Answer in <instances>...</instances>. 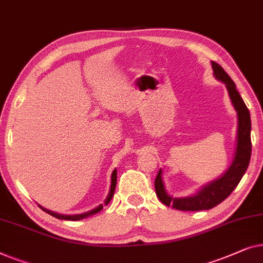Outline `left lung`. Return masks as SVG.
<instances>
[{
  "label": "left lung",
  "mask_w": 263,
  "mask_h": 263,
  "mask_svg": "<svg viewBox=\"0 0 263 263\" xmlns=\"http://www.w3.org/2000/svg\"><path fill=\"white\" fill-rule=\"evenodd\" d=\"M213 73L218 80L225 83L228 88L229 95L234 107L237 112L238 117V128H237V146H236L235 158L232 161L230 168L223 176L217 179L213 182L206 184L201 188L197 194L193 197L187 198H172L167 194L164 190L163 180H162V170L160 169L156 179H155V190L156 195L160 199L162 204L172 206L173 209L180 211H201L210 210L212 207L220 204L224 201L232 191L237 187L239 181L247 172L248 165L250 162L251 155V139H250V130L251 121L250 113L247 108L241 95L236 89V84L230 79V76L225 72V70L216 62H212Z\"/></svg>",
  "instance_id": "8db88e82"
}]
</instances>
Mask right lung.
<instances>
[{
  "instance_id": "1",
  "label": "right lung",
  "mask_w": 263,
  "mask_h": 263,
  "mask_svg": "<svg viewBox=\"0 0 263 263\" xmlns=\"http://www.w3.org/2000/svg\"><path fill=\"white\" fill-rule=\"evenodd\" d=\"M116 186H117V169L112 173V183H110V191H109V193H108V197H107L106 201H105V205H107L110 200H112L114 191H116ZM40 209H43V211H45L46 213L51 214V216L54 217V218H58V219L80 220V219H84V218L90 217V216H93V214L100 212V211L103 209V206L100 205V206L96 207V209L89 211V212H86V213H82V214H72V216H65V214H59V213H56V212H52V211H49V210L44 209V207H42V206H40Z\"/></svg>"
}]
</instances>
